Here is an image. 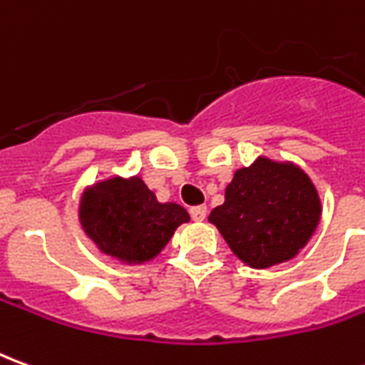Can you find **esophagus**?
Masks as SVG:
<instances>
[{"mask_svg": "<svg viewBox=\"0 0 365 365\" xmlns=\"http://www.w3.org/2000/svg\"><path fill=\"white\" fill-rule=\"evenodd\" d=\"M190 213H191V219H193V221H197V222L205 221V217H207V207H203V205L193 207V209H191Z\"/></svg>", "mask_w": 365, "mask_h": 365, "instance_id": "1", "label": "esophagus"}]
</instances>
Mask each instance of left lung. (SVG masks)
Wrapping results in <instances>:
<instances>
[{
    "label": "left lung",
    "instance_id": "1",
    "mask_svg": "<svg viewBox=\"0 0 365 365\" xmlns=\"http://www.w3.org/2000/svg\"><path fill=\"white\" fill-rule=\"evenodd\" d=\"M321 199L311 178L293 162L260 156L235 172L225 203L209 222L250 268H272L295 258L321 221Z\"/></svg>",
    "mask_w": 365,
    "mask_h": 365
}]
</instances>
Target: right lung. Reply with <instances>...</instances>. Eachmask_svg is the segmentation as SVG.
<instances>
[{
    "instance_id": "obj_1",
    "label": "right lung",
    "mask_w": 365,
    "mask_h": 365,
    "mask_svg": "<svg viewBox=\"0 0 365 365\" xmlns=\"http://www.w3.org/2000/svg\"><path fill=\"white\" fill-rule=\"evenodd\" d=\"M78 213L97 248L125 264L156 258L175 229L190 221L182 205L160 203L138 175L93 183L83 191Z\"/></svg>"
}]
</instances>
